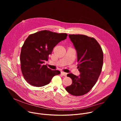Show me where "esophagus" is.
Returning a JSON list of instances; mask_svg holds the SVG:
<instances>
[{"label":"esophagus","mask_w":121,"mask_h":121,"mask_svg":"<svg viewBox=\"0 0 121 121\" xmlns=\"http://www.w3.org/2000/svg\"><path fill=\"white\" fill-rule=\"evenodd\" d=\"M61 74L62 75L65 76V77H66V75H67V73H65V72H61Z\"/></svg>","instance_id":"1"}]
</instances>
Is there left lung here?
<instances>
[{
    "instance_id": "8db88e82",
    "label": "left lung",
    "mask_w": 121,
    "mask_h": 121,
    "mask_svg": "<svg viewBox=\"0 0 121 121\" xmlns=\"http://www.w3.org/2000/svg\"><path fill=\"white\" fill-rule=\"evenodd\" d=\"M68 36L77 51L80 74L67 75L72 79V83L65 90L72 95L81 96L87 93L98 80L103 65V52L93 38L81 34H69Z\"/></svg>"
}]
</instances>
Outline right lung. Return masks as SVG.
<instances>
[{"instance_id": "right-lung-1", "label": "right lung", "mask_w": 121, "mask_h": 121, "mask_svg": "<svg viewBox=\"0 0 121 121\" xmlns=\"http://www.w3.org/2000/svg\"><path fill=\"white\" fill-rule=\"evenodd\" d=\"M66 33L41 30L30 34L25 41L20 55L21 70L24 78L32 86L43 87L48 84L58 70H53L44 65L54 48L66 39Z\"/></svg>"}]
</instances>
